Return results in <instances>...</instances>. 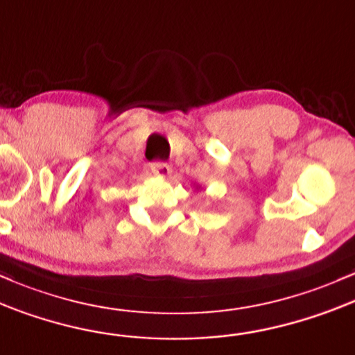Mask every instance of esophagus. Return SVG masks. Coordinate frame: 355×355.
<instances>
[{"label":"esophagus","mask_w":355,"mask_h":355,"mask_svg":"<svg viewBox=\"0 0 355 355\" xmlns=\"http://www.w3.org/2000/svg\"><path fill=\"white\" fill-rule=\"evenodd\" d=\"M150 171H153L154 176L167 178L171 174V166L166 164V162H153L150 164Z\"/></svg>","instance_id":"1"}]
</instances>
